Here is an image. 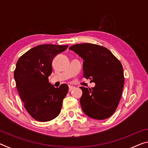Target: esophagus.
Here are the masks:
<instances>
[{
	"label": "esophagus",
	"instance_id": "34e87169",
	"mask_svg": "<svg viewBox=\"0 0 148 148\" xmlns=\"http://www.w3.org/2000/svg\"><path fill=\"white\" fill-rule=\"evenodd\" d=\"M75 87L74 86H69V91H71L72 90H73Z\"/></svg>",
	"mask_w": 148,
	"mask_h": 148
}]
</instances>
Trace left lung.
Masks as SVG:
<instances>
[{
  "mask_svg": "<svg viewBox=\"0 0 148 148\" xmlns=\"http://www.w3.org/2000/svg\"><path fill=\"white\" fill-rule=\"evenodd\" d=\"M69 49L84 59V76L96 84L92 89L80 87L83 91L80 104L84 112L92 119L108 118L116 110L123 89L121 62L109 49L99 45L78 44Z\"/></svg>",
  "mask_w": 148,
  "mask_h": 148,
  "instance_id": "left-lung-1",
  "label": "left lung"
}]
</instances>
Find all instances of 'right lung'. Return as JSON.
<instances>
[{"label":"right lung","instance_id":"right-lung-1","mask_svg":"<svg viewBox=\"0 0 148 148\" xmlns=\"http://www.w3.org/2000/svg\"><path fill=\"white\" fill-rule=\"evenodd\" d=\"M68 46L39 45L27 51L17 62L14 75L17 91L27 111L36 121H51L61 112L69 87L63 84L56 88L48 77L52 73L55 56Z\"/></svg>","mask_w":148,"mask_h":148}]
</instances>
